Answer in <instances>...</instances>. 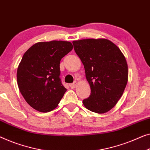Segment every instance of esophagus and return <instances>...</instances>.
I'll list each match as a JSON object with an SVG mask.
<instances>
[{"label":"esophagus","instance_id":"obj_1","mask_svg":"<svg viewBox=\"0 0 150 150\" xmlns=\"http://www.w3.org/2000/svg\"><path fill=\"white\" fill-rule=\"evenodd\" d=\"M76 85H77V82H76V81L74 82L73 83L70 84V86L71 88H74L76 86Z\"/></svg>","mask_w":150,"mask_h":150}]
</instances>
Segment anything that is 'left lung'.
<instances>
[{"label":"left lung","instance_id":"8db88e82","mask_svg":"<svg viewBox=\"0 0 150 150\" xmlns=\"http://www.w3.org/2000/svg\"><path fill=\"white\" fill-rule=\"evenodd\" d=\"M84 65L91 95L82 101L86 109L103 114L116 105L128 81V66L122 52L107 39H83L72 42Z\"/></svg>","mask_w":150,"mask_h":150}]
</instances>
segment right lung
I'll list each match as a JSON object with an SVG mask.
<instances>
[{
    "label": "right lung",
    "mask_w": 150,
    "mask_h": 150,
    "mask_svg": "<svg viewBox=\"0 0 150 150\" xmlns=\"http://www.w3.org/2000/svg\"><path fill=\"white\" fill-rule=\"evenodd\" d=\"M72 49L67 41L40 42L23 55L17 71V84L34 109L48 112L57 107L66 91L59 78L60 61Z\"/></svg>",
    "instance_id": "add662e5"
}]
</instances>
